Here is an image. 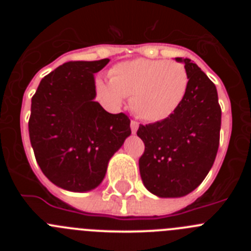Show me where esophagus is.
<instances>
[{"mask_svg": "<svg viewBox=\"0 0 251 251\" xmlns=\"http://www.w3.org/2000/svg\"><path fill=\"white\" fill-rule=\"evenodd\" d=\"M138 127H139L138 122H136V121L130 122V130H132L133 134H134V133H136L137 130H138Z\"/></svg>", "mask_w": 251, "mask_h": 251, "instance_id": "34e87169", "label": "esophagus"}]
</instances>
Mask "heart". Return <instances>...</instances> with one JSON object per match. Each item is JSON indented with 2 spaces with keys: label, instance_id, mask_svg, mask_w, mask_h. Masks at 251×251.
Segmentation results:
<instances>
[{
  "label": "heart",
  "instance_id": "obj_1",
  "mask_svg": "<svg viewBox=\"0 0 251 251\" xmlns=\"http://www.w3.org/2000/svg\"><path fill=\"white\" fill-rule=\"evenodd\" d=\"M185 65L165 60L136 59L113 66L109 81L97 80L99 97L112 105H121L124 97H132L130 104L138 117L159 122L174 114L188 89Z\"/></svg>",
  "mask_w": 251,
  "mask_h": 251
}]
</instances>
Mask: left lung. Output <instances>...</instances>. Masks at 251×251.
Segmentation results:
<instances>
[{"mask_svg": "<svg viewBox=\"0 0 251 251\" xmlns=\"http://www.w3.org/2000/svg\"><path fill=\"white\" fill-rule=\"evenodd\" d=\"M185 64L188 89L178 109L163 121L139 124L145 143L139 172L148 191L158 197H182L202 182L216 158L221 108L215 84L190 59Z\"/></svg>", "mask_w": 251, "mask_h": 251, "instance_id": "1", "label": "left lung"}]
</instances>
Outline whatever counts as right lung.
Instances as JSON below:
<instances>
[{
    "instance_id": "add662e5",
    "label": "right lung",
    "mask_w": 251,
    "mask_h": 251,
    "mask_svg": "<svg viewBox=\"0 0 251 251\" xmlns=\"http://www.w3.org/2000/svg\"><path fill=\"white\" fill-rule=\"evenodd\" d=\"M109 63L70 61L40 81L31 100L28 134L35 158L51 182L73 192L94 190L127 137L130 121L94 101V74Z\"/></svg>"
}]
</instances>
